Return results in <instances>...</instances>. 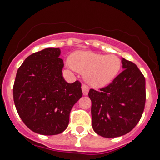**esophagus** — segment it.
Listing matches in <instances>:
<instances>
[{
	"mask_svg": "<svg viewBox=\"0 0 160 160\" xmlns=\"http://www.w3.org/2000/svg\"><path fill=\"white\" fill-rule=\"evenodd\" d=\"M82 91H83L84 95H88V91H89V87L87 84H82Z\"/></svg>",
	"mask_w": 160,
	"mask_h": 160,
	"instance_id": "34e87169",
	"label": "esophagus"
}]
</instances>
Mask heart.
Segmentation results:
<instances>
[{
	"label": "heart",
	"instance_id": "1",
	"mask_svg": "<svg viewBox=\"0 0 160 160\" xmlns=\"http://www.w3.org/2000/svg\"><path fill=\"white\" fill-rule=\"evenodd\" d=\"M72 68L85 74L88 84L97 87L106 85L113 81L120 72L122 61L115 55H102L89 51H80L71 55Z\"/></svg>",
	"mask_w": 160,
	"mask_h": 160
}]
</instances>
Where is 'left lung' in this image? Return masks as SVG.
Listing matches in <instances>:
<instances>
[{
    "instance_id": "1",
    "label": "left lung",
    "mask_w": 160,
    "mask_h": 160,
    "mask_svg": "<svg viewBox=\"0 0 160 160\" xmlns=\"http://www.w3.org/2000/svg\"><path fill=\"white\" fill-rule=\"evenodd\" d=\"M124 70L99 90L91 88L92 125L97 134L116 138L127 134L141 119L146 102V80L131 61L122 59Z\"/></svg>"
}]
</instances>
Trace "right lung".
Instances as JSON below:
<instances>
[{
    "instance_id": "add662e5",
    "label": "right lung",
    "mask_w": 160,
    "mask_h": 160,
    "mask_svg": "<svg viewBox=\"0 0 160 160\" xmlns=\"http://www.w3.org/2000/svg\"><path fill=\"white\" fill-rule=\"evenodd\" d=\"M59 55V48H46L29 55L13 84V101L21 119L42 135L66 130L72 107L83 95L79 80L69 84L63 79Z\"/></svg>"
}]
</instances>
